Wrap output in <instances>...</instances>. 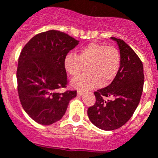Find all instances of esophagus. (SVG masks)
<instances>
[{"label":"esophagus","mask_w":158,"mask_h":158,"mask_svg":"<svg viewBox=\"0 0 158 158\" xmlns=\"http://www.w3.org/2000/svg\"><path fill=\"white\" fill-rule=\"evenodd\" d=\"M83 93H84V92H83V91H81V90H80V89H78V90H77V95H78V96H81V95L83 94Z\"/></svg>","instance_id":"34e87169"}]
</instances>
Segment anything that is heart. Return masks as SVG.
<instances>
[{
  "label": "heart",
  "mask_w": 158,
  "mask_h": 158,
  "mask_svg": "<svg viewBox=\"0 0 158 158\" xmlns=\"http://www.w3.org/2000/svg\"><path fill=\"white\" fill-rule=\"evenodd\" d=\"M87 64L88 73L72 81V85L81 90L105 85L114 80L119 70L121 56L114 47L92 43L81 48L77 56L68 53L64 59L65 71L72 77L78 76L83 69V64Z\"/></svg>",
  "instance_id": "obj_1"
}]
</instances>
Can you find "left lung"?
Here are the masks:
<instances>
[{"label": "left lung", "instance_id": "obj_1", "mask_svg": "<svg viewBox=\"0 0 158 158\" xmlns=\"http://www.w3.org/2000/svg\"><path fill=\"white\" fill-rule=\"evenodd\" d=\"M110 39L119 49V70L108 86L94 92L96 102L87 111L91 123L105 131L119 128L131 118L140 102L144 81L143 64L135 52L123 40Z\"/></svg>", "mask_w": 158, "mask_h": 158}]
</instances>
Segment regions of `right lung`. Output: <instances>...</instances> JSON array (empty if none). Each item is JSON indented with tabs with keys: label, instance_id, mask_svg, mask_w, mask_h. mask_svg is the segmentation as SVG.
I'll list each match as a JSON object with an SVG mask.
<instances>
[{
	"label": "right lung",
	"instance_id": "right-lung-1",
	"mask_svg": "<svg viewBox=\"0 0 158 158\" xmlns=\"http://www.w3.org/2000/svg\"><path fill=\"white\" fill-rule=\"evenodd\" d=\"M79 41L59 31L34 36L18 59V96L27 114L36 123L51 125L64 115L77 90L59 92L66 87L67 73L64 59Z\"/></svg>",
	"mask_w": 158,
	"mask_h": 158
}]
</instances>
